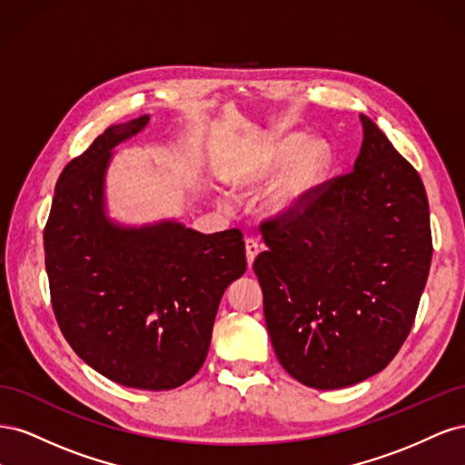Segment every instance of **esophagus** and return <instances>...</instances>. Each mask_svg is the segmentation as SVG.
I'll return each instance as SVG.
<instances>
[{"label": "esophagus", "mask_w": 465, "mask_h": 465, "mask_svg": "<svg viewBox=\"0 0 465 465\" xmlns=\"http://www.w3.org/2000/svg\"><path fill=\"white\" fill-rule=\"evenodd\" d=\"M244 244H246V262H248V267H250L252 263H254V260H256V256H258L260 244H258L256 238H246Z\"/></svg>", "instance_id": "esophagus-1"}]
</instances>
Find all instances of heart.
Returning a JSON list of instances; mask_svg holds the SVG:
<instances>
[{
	"label": "heart",
	"mask_w": 465,
	"mask_h": 465,
	"mask_svg": "<svg viewBox=\"0 0 465 465\" xmlns=\"http://www.w3.org/2000/svg\"><path fill=\"white\" fill-rule=\"evenodd\" d=\"M330 163L331 151L323 139L287 134L273 137L250 159L238 164L229 182L236 192L248 193L262 188L283 168L265 195V209L273 217H289L301 211L322 184ZM221 205H227V202L221 200Z\"/></svg>",
	"instance_id": "heart-1"
}]
</instances>
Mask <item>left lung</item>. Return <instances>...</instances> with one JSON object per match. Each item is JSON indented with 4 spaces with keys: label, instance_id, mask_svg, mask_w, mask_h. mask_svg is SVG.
<instances>
[{
    "label": "left lung",
    "instance_id": "8db88e82",
    "mask_svg": "<svg viewBox=\"0 0 465 465\" xmlns=\"http://www.w3.org/2000/svg\"><path fill=\"white\" fill-rule=\"evenodd\" d=\"M353 171L304 207L262 223L254 272L275 355L301 384L353 386L386 369L410 335L432 258L415 168L361 114Z\"/></svg>",
    "mask_w": 465,
    "mask_h": 465
}]
</instances>
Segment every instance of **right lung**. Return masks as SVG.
I'll use <instances>...</instances> for the list:
<instances>
[{"label": "right lung", "instance_id": "obj_1", "mask_svg": "<svg viewBox=\"0 0 465 465\" xmlns=\"http://www.w3.org/2000/svg\"><path fill=\"white\" fill-rule=\"evenodd\" d=\"M149 124L110 125L69 163L45 229L58 326L96 372L128 388L173 390L202 369L224 289L246 272L242 232L178 221L125 227L106 215L112 149Z\"/></svg>", "mask_w": 465, "mask_h": 465}]
</instances>
